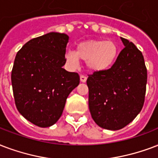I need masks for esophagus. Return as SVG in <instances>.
<instances>
[{
  "label": "esophagus",
  "instance_id": "obj_1",
  "mask_svg": "<svg viewBox=\"0 0 158 158\" xmlns=\"http://www.w3.org/2000/svg\"><path fill=\"white\" fill-rule=\"evenodd\" d=\"M80 81H81L82 83H85V82L87 81V77L84 76V75H81V76H80Z\"/></svg>",
  "mask_w": 158,
  "mask_h": 158
}]
</instances>
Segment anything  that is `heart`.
Here are the masks:
<instances>
[{
	"label": "heart",
	"mask_w": 158,
	"mask_h": 158,
	"mask_svg": "<svg viewBox=\"0 0 158 158\" xmlns=\"http://www.w3.org/2000/svg\"><path fill=\"white\" fill-rule=\"evenodd\" d=\"M118 54L115 42L104 40L83 42L74 50L66 51V62L72 67H77L79 59L86 61L88 69L92 72H103L114 64Z\"/></svg>",
	"instance_id": "1"
}]
</instances>
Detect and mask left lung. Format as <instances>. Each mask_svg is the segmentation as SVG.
<instances>
[{"label": "left lung", "instance_id": "1", "mask_svg": "<svg viewBox=\"0 0 158 158\" xmlns=\"http://www.w3.org/2000/svg\"><path fill=\"white\" fill-rule=\"evenodd\" d=\"M124 45L111 68L89 75V108L100 127L119 130L135 118L146 94L147 69L140 50L120 37Z\"/></svg>", "mask_w": 158, "mask_h": 158}]
</instances>
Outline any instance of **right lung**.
I'll use <instances>...</instances> for the list:
<instances>
[{"instance_id": "obj_1", "label": "right lung", "mask_w": 158, "mask_h": 158, "mask_svg": "<svg viewBox=\"0 0 158 158\" xmlns=\"http://www.w3.org/2000/svg\"><path fill=\"white\" fill-rule=\"evenodd\" d=\"M68 42L66 34L50 32L29 40L15 56L11 72L15 106L38 127L57 122L69 94L79 84V74L63 68Z\"/></svg>"}]
</instances>
